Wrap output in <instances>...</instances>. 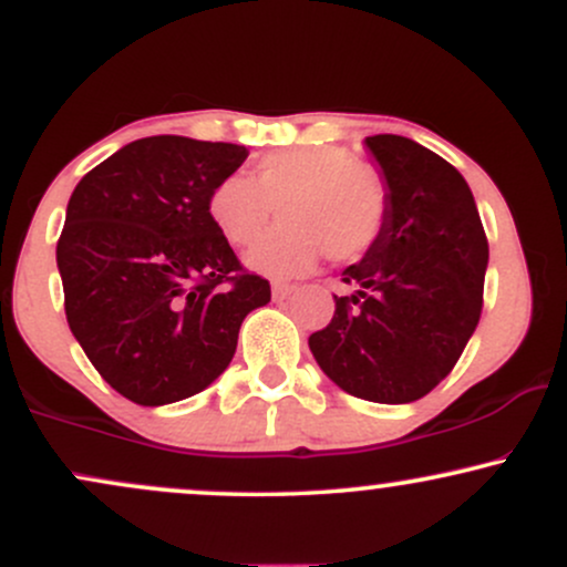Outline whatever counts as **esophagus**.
Returning <instances> with one entry per match:
<instances>
[{
	"label": "esophagus",
	"instance_id": "34e87169",
	"mask_svg": "<svg viewBox=\"0 0 567 567\" xmlns=\"http://www.w3.org/2000/svg\"><path fill=\"white\" fill-rule=\"evenodd\" d=\"M292 290H296V285H288V282H275V285H271V296H275L277 301L288 298Z\"/></svg>",
	"mask_w": 567,
	"mask_h": 567
}]
</instances>
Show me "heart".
Segmentation results:
<instances>
[{
    "mask_svg": "<svg viewBox=\"0 0 567 567\" xmlns=\"http://www.w3.org/2000/svg\"><path fill=\"white\" fill-rule=\"evenodd\" d=\"M275 207L282 224L247 252L261 275H303L322 252L333 264L362 261L383 237L389 186L347 146H292L264 154L247 175H226L213 186L207 213L234 247L256 243Z\"/></svg>",
    "mask_w": 567,
    "mask_h": 567,
    "instance_id": "obj_1",
    "label": "heart"
}]
</instances>
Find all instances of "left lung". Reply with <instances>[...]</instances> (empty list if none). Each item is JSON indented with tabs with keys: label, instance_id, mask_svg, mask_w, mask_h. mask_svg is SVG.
Segmentation results:
<instances>
[{
	"label": "left lung",
	"instance_id": "8db88e82",
	"mask_svg": "<svg viewBox=\"0 0 567 567\" xmlns=\"http://www.w3.org/2000/svg\"><path fill=\"white\" fill-rule=\"evenodd\" d=\"M365 143L389 186L386 229L343 269L354 296H333V320L309 336V349L343 392L402 405L451 373L477 328L487 237L451 162L402 135Z\"/></svg>",
	"mask_w": 567,
	"mask_h": 567
}]
</instances>
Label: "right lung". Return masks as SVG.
I'll return each instance as SVG.
<instances>
[{
	"instance_id": "right-lung-1",
	"label": "right lung",
	"mask_w": 567,
	"mask_h": 567,
	"mask_svg": "<svg viewBox=\"0 0 567 567\" xmlns=\"http://www.w3.org/2000/svg\"><path fill=\"white\" fill-rule=\"evenodd\" d=\"M247 159L237 143L152 135L76 184L55 258L66 320L109 386L138 405L202 392L229 368L239 324L271 301L207 213Z\"/></svg>"
}]
</instances>
